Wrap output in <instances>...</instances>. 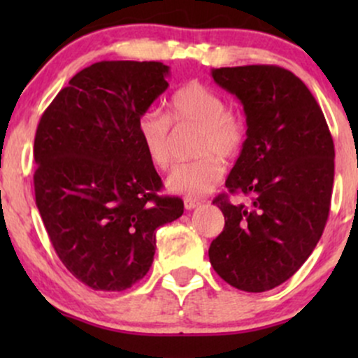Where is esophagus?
<instances>
[{
	"label": "esophagus",
	"mask_w": 358,
	"mask_h": 358,
	"mask_svg": "<svg viewBox=\"0 0 358 358\" xmlns=\"http://www.w3.org/2000/svg\"><path fill=\"white\" fill-rule=\"evenodd\" d=\"M183 203H185V208H187V210H193V208L199 207L202 202H199V200H195V199H185Z\"/></svg>",
	"instance_id": "esophagus-1"
}]
</instances>
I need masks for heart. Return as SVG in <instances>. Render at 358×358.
I'll return each mask as SVG.
<instances>
[{
	"label": "heart",
	"instance_id": "b5f03b06",
	"mask_svg": "<svg viewBox=\"0 0 358 358\" xmlns=\"http://www.w3.org/2000/svg\"><path fill=\"white\" fill-rule=\"evenodd\" d=\"M225 108L220 94L200 82H188L173 92L168 117L178 126H196L195 151L202 156L171 170L165 182L171 193L205 195L224 175L220 158L229 162L241 153L245 141L244 121ZM168 117L156 110H146L138 119L143 150L159 170H166L173 159V138Z\"/></svg>",
	"mask_w": 358,
	"mask_h": 358
}]
</instances>
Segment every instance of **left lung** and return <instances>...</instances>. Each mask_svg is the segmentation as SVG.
I'll return each mask as SVG.
<instances>
[{
    "label": "left lung",
    "instance_id": "1",
    "mask_svg": "<svg viewBox=\"0 0 358 358\" xmlns=\"http://www.w3.org/2000/svg\"><path fill=\"white\" fill-rule=\"evenodd\" d=\"M210 73L244 108L248 138L225 187L250 202L213 200L225 225L208 257L225 282L262 293L293 276L322 237L334 190V139L313 94L293 72L245 65Z\"/></svg>",
    "mask_w": 358,
    "mask_h": 358
}]
</instances>
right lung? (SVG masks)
I'll use <instances>...</instances> for the list:
<instances>
[{
	"mask_svg": "<svg viewBox=\"0 0 358 358\" xmlns=\"http://www.w3.org/2000/svg\"><path fill=\"white\" fill-rule=\"evenodd\" d=\"M162 62H97L72 77L35 134V202L64 266L85 286L124 291L153 264L156 229L182 217L159 196L138 119L168 89Z\"/></svg>",
	"mask_w": 358,
	"mask_h": 358,
	"instance_id": "obj_1",
	"label": "right lung"
}]
</instances>
